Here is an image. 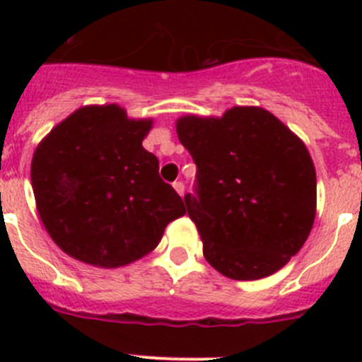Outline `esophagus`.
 <instances>
[{"label": "esophagus", "instance_id": "esophagus-1", "mask_svg": "<svg viewBox=\"0 0 362 362\" xmlns=\"http://www.w3.org/2000/svg\"><path fill=\"white\" fill-rule=\"evenodd\" d=\"M174 188H175V192H177L179 196H183V194H185V185L181 183V181H175Z\"/></svg>", "mask_w": 362, "mask_h": 362}]
</instances>
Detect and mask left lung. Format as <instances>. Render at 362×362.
<instances>
[{
  "mask_svg": "<svg viewBox=\"0 0 362 362\" xmlns=\"http://www.w3.org/2000/svg\"><path fill=\"white\" fill-rule=\"evenodd\" d=\"M175 127L197 166L196 194H187L185 204L204 259L238 281L283 268L315 219L317 179L305 143L259 107L185 116Z\"/></svg>",
  "mask_w": 362,
  "mask_h": 362,
  "instance_id": "8db88e82",
  "label": "left lung"
}]
</instances>
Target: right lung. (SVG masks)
Returning <instances> with one entry per match:
<instances>
[{
    "label": "right lung",
    "instance_id": "obj_1",
    "mask_svg": "<svg viewBox=\"0 0 362 362\" xmlns=\"http://www.w3.org/2000/svg\"><path fill=\"white\" fill-rule=\"evenodd\" d=\"M152 119H129L117 105L83 107L54 127L34 152L32 190L45 228L83 263L117 268L159 245L185 216L183 199L143 148Z\"/></svg>",
    "mask_w": 362,
    "mask_h": 362
}]
</instances>
